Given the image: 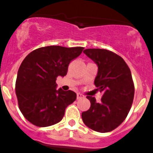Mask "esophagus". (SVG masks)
Segmentation results:
<instances>
[{"instance_id":"obj_1","label":"esophagus","mask_w":153,"mask_h":153,"mask_svg":"<svg viewBox=\"0 0 153 153\" xmlns=\"http://www.w3.org/2000/svg\"><path fill=\"white\" fill-rule=\"evenodd\" d=\"M82 98H84V96H83L82 93H77V99H82Z\"/></svg>"}]
</instances>
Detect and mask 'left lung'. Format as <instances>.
Returning <instances> with one entry per match:
<instances>
[{
	"instance_id": "1",
	"label": "left lung",
	"mask_w": 153,
	"mask_h": 153,
	"mask_svg": "<svg viewBox=\"0 0 153 153\" xmlns=\"http://www.w3.org/2000/svg\"><path fill=\"white\" fill-rule=\"evenodd\" d=\"M83 53L97 65L94 84L103 95L100 103L87 96L91 106L82 113V120L94 131H111L125 120L131 108L134 96L131 71L123 58L111 51L86 49Z\"/></svg>"
}]
</instances>
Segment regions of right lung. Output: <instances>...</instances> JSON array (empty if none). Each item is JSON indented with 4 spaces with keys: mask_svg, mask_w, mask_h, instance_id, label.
<instances>
[{
    "mask_svg": "<svg viewBox=\"0 0 153 153\" xmlns=\"http://www.w3.org/2000/svg\"><path fill=\"white\" fill-rule=\"evenodd\" d=\"M83 47L49 46L33 51L19 66L15 93L19 110L25 118L38 127L60 122L67 106L76 100V93L57 89L58 76L66 75L70 61Z\"/></svg>",
    "mask_w": 153,
    "mask_h": 153,
    "instance_id": "right-lung-1",
    "label": "right lung"
}]
</instances>
